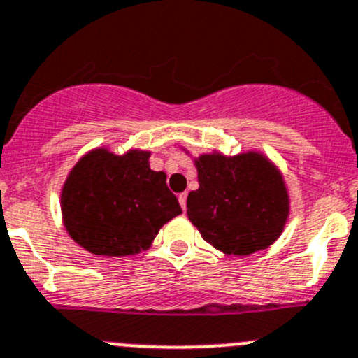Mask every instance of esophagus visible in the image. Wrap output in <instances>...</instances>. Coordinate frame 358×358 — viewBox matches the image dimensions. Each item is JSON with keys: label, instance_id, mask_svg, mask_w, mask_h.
<instances>
[{"label": "esophagus", "instance_id": "1", "mask_svg": "<svg viewBox=\"0 0 358 358\" xmlns=\"http://www.w3.org/2000/svg\"><path fill=\"white\" fill-rule=\"evenodd\" d=\"M178 201H180V206H182V210L185 211V210H187V192L180 194V196H178Z\"/></svg>", "mask_w": 358, "mask_h": 358}]
</instances>
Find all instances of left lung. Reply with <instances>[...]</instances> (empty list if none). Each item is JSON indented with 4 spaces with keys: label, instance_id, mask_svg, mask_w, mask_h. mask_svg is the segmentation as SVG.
<instances>
[{
    "label": "left lung",
    "instance_id": "obj_1",
    "mask_svg": "<svg viewBox=\"0 0 358 358\" xmlns=\"http://www.w3.org/2000/svg\"><path fill=\"white\" fill-rule=\"evenodd\" d=\"M194 164L199 189L187 197V215L204 241L229 255H250L280 238L290 199L282 173L266 155L211 152Z\"/></svg>",
    "mask_w": 358,
    "mask_h": 358
}]
</instances>
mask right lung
I'll list each match as a JSON object with an SVG mask.
<instances>
[{
    "label": "right lung",
    "instance_id": "1",
    "mask_svg": "<svg viewBox=\"0 0 358 358\" xmlns=\"http://www.w3.org/2000/svg\"><path fill=\"white\" fill-rule=\"evenodd\" d=\"M150 152H87L61 190L62 224L87 252L126 257L150 248L159 229L182 213L166 173L148 164Z\"/></svg>",
    "mask_w": 358,
    "mask_h": 358
}]
</instances>
